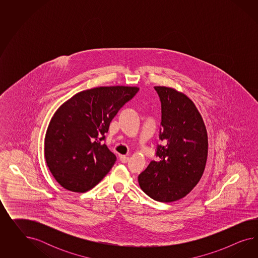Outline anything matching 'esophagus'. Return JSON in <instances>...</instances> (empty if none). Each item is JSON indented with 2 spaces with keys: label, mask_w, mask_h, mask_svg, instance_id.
Instances as JSON below:
<instances>
[{
  "label": "esophagus",
  "mask_w": 258,
  "mask_h": 258,
  "mask_svg": "<svg viewBox=\"0 0 258 258\" xmlns=\"http://www.w3.org/2000/svg\"><path fill=\"white\" fill-rule=\"evenodd\" d=\"M128 160H130V157L124 156V155L120 156V161H121V163H123V164L127 163V162H128Z\"/></svg>",
  "instance_id": "34e87169"
}]
</instances>
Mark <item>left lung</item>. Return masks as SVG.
Returning a JSON list of instances; mask_svg holds the SVG:
<instances>
[{"label":"left lung","mask_w":258,"mask_h":258,"mask_svg":"<svg viewBox=\"0 0 258 258\" xmlns=\"http://www.w3.org/2000/svg\"><path fill=\"white\" fill-rule=\"evenodd\" d=\"M161 100L162 121L157 161L138 176L140 187L157 202L182 199L203 176L208 138L203 117L185 94L172 88L154 87Z\"/></svg>","instance_id":"1"}]
</instances>
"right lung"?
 <instances>
[{"label":"right lung","mask_w":258,"mask_h":258,"mask_svg":"<svg viewBox=\"0 0 258 258\" xmlns=\"http://www.w3.org/2000/svg\"><path fill=\"white\" fill-rule=\"evenodd\" d=\"M137 87H98L75 94L51 119L44 141L46 164L55 180L84 193L109 173L116 156L104 144L109 124Z\"/></svg>","instance_id":"right-lung-1"}]
</instances>
